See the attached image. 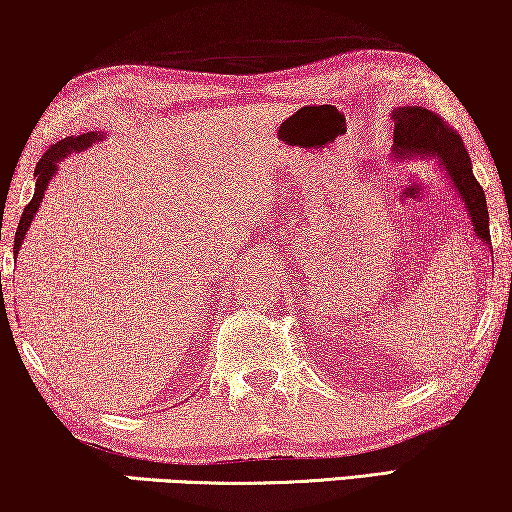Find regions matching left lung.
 <instances>
[{
  "label": "left lung",
  "instance_id": "1",
  "mask_svg": "<svg viewBox=\"0 0 512 512\" xmlns=\"http://www.w3.org/2000/svg\"><path fill=\"white\" fill-rule=\"evenodd\" d=\"M391 118H394V153L405 158H438L447 177L452 179L454 191L464 202L468 216H471L475 237L489 247L492 237H489L485 191L475 179L471 158H468L459 132L452 130L436 111L424 107H398L391 111Z\"/></svg>",
  "mask_w": 512,
  "mask_h": 512
}]
</instances>
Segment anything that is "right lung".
<instances>
[{
  "mask_svg": "<svg viewBox=\"0 0 512 512\" xmlns=\"http://www.w3.org/2000/svg\"><path fill=\"white\" fill-rule=\"evenodd\" d=\"M102 137H104L102 132H97V130L95 132H83V135H79V137H67V139H62V142L53 144L51 149H48L44 156H41V160L37 163V170H34V177H37V184H34V195H32L30 205L23 209V216H20V223H18V230H16V240H13V256H18L20 244H23L27 230H30V223L34 219V214H37L41 200H44V191L48 188V184H51L55 172H58L60 160L67 158L69 153H74V151L88 149L90 144L100 142Z\"/></svg>",
  "mask_w": 512,
  "mask_h": 512,
  "instance_id": "obj_1",
  "label": "right lung"
}]
</instances>
